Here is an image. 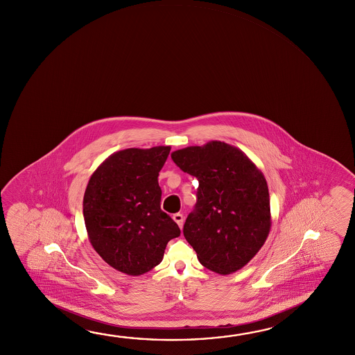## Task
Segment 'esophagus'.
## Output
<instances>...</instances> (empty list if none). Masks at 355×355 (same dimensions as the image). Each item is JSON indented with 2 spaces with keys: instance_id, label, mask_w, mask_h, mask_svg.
Listing matches in <instances>:
<instances>
[{
  "instance_id": "34e87169",
  "label": "esophagus",
  "mask_w": 355,
  "mask_h": 355,
  "mask_svg": "<svg viewBox=\"0 0 355 355\" xmlns=\"http://www.w3.org/2000/svg\"><path fill=\"white\" fill-rule=\"evenodd\" d=\"M173 220L178 224V227L182 229V227H183V223H184V218H183V215L180 214V213H177V214H173Z\"/></svg>"
}]
</instances>
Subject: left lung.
Here are the masks:
<instances>
[{
    "instance_id": "1",
    "label": "left lung",
    "mask_w": 355,
    "mask_h": 355,
    "mask_svg": "<svg viewBox=\"0 0 355 355\" xmlns=\"http://www.w3.org/2000/svg\"><path fill=\"white\" fill-rule=\"evenodd\" d=\"M173 162L199 182L197 204L183 234L204 268L236 272L259 252L271 229L268 182L235 146L210 141L172 152Z\"/></svg>"
}]
</instances>
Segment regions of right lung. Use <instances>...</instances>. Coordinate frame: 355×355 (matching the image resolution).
Returning a JSON list of instances; mask_svg holds the SVG:
<instances>
[{"instance_id":"1","label":"right lung","mask_w":355,"mask_h":355,"mask_svg":"<svg viewBox=\"0 0 355 355\" xmlns=\"http://www.w3.org/2000/svg\"><path fill=\"white\" fill-rule=\"evenodd\" d=\"M169 146L126 148L94 171L83 199L87 238L111 268L130 276L148 272L162 261L178 225L161 210L158 173Z\"/></svg>"}]
</instances>
